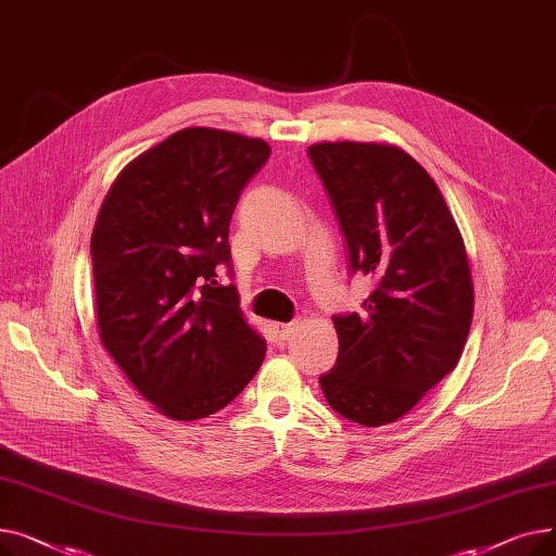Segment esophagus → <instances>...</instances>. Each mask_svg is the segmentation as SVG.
<instances>
[{
  "label": "esophagus",
  "instance_id": "1",
  "mask_svg": "<svg viewBox=\"0 0 556 556\" xmlns=\"http://www.w3.org/2000/svg\"><path fill=\"white\" fill-rule=\"evenodd\" d=\"M273 329H275V333H277L279 340H288L290 336H293L295 325H293V323H288V325H286V323H275Z\"/></svg>",
  "mask_w": 556,
  "mask_h": 556
}]
</instances>
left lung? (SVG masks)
I'll return each mask as SVG.
<instances>
[{
  "label": "left lung",
  "mask_w": 556,
  "mask_h": 556,
  "mask_svg": "<svg viewBox=\"0 0 556 556\" xmlns=\"http://www.w3.org/2000/svg\"><path fill=\"white\" fill-rule=\"evenodd\" d=\"M308 155L352 273L376 279L363 313L333 317L340 352L319 388L349 421L394 424L459 363L476 304L469 254L440 187L399 146L319 141Z\"/></svg>",
  "instance_id": "obj_1"
}]
</instances>
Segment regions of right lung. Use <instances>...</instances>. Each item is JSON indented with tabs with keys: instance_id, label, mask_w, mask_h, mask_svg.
<instances>
[{
	"instance_id": "1",
	"label": "right lung",
	"mask_w": 556,
	"mask_h": 556,
	"mask_svg": "<svg viewBox=\"0 0 556 556\" xmlns=\"http://www.w3.org/2000/svg\"><path fill=\"white\" fill-rule=\"evenodd\" d=\"M270 146L218 128H185L112 182L92 231L97 331L132 388L173 421L210 417L266 358L263 338L220 286L229 220Z\"/></svg>"
}]
</instances>
